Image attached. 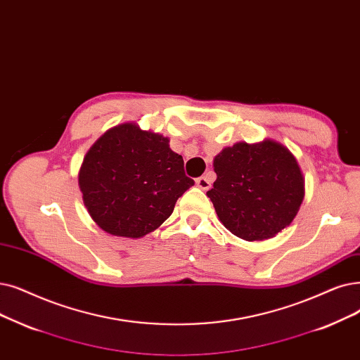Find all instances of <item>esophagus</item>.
<instances>
[{"label": "esophagus", "mask_w": 360, "mask_h": 360, "mask_svg": "<svg viewBox=\"0 0 360 360\" xmlns=\"http://www.w3.org/2000/svg\"><path fill=\"white\" fill-rule=\"evenodd\" d=\"M195 184H197V186L200 190H209L210 186H212V181L209 179V176H200V178H197V181H195Z\"/></svg>", "instance_id": "34e87169"}]
</instances>
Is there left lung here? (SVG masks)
<instances>
[{"label":"left lung","instance_id":"1","mask_svg":"<svg viewBox=\"0 0 360 360\" xmlns=\"http://www.w3.org/2000/svg\"><path fill=\"white\" fill-rule=\"evenodd\" d=\"M216 181L207 191L219 221L245 241L275 237L288 226L304 197V179L294 155L272 139L237 143L219 153Z\"/></svg>","mask_w":360,"mask_h":360}]
</instances>
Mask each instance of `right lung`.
I'll return each mask as SVG.
<instances>
[{"label":"right lung","instance_id":"right-lung-1","mask_svg":"<svg viewBox=\"0 0 360 360\" xmlns=\"http://www.w3.org/2000/svg\"><path fill=\"white\" fill-rule=\"evenodd\" d=\"M194 185L169 139L122 123L89 148L79 188L92 221L116 237L141 238L172 214L176 200Z\"/></svg>","mask_w":360,"mask_h":360}]
</instances>
